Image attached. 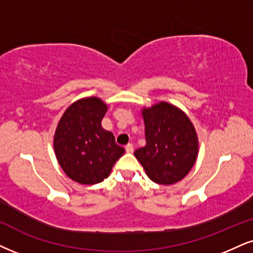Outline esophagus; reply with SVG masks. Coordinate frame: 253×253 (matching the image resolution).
Listing matches in <instances>:
<instances>
[{
	"label": "esophagus",
	"instance_id": "1",
	"mask_svg": "<svg viewBox=\"0 0 253 253\" xmlns=\"http://www.w3.org/2000/svg\"><path fill=\"white\" fill-rule=\"evenodd\" d=\"M126 151L127 152V154H132V152H133V145L131 144V143H129V144L126 145Z\"/></svg>",
	"mask_w": 253,
	"mask_h": 253
}]
</instances>
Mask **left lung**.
Masks as SVG:
<instances>
[{
	"mask_svg": "<svg viewBox=\"0 0 253 253\" xmlns=\"http://www.w3.org/2000/svg\"><path fill=\"white\" fill-rule=\"evenodd\" d=\"M145 141L133 152L152 182L170 185L183 179L197 158L198 138L191 121L167 102L143 109Z\"/></svg>",
	"mask_w": 253,
	"mask_h": 253,
	"instance_id": "obj_1",
	"label": "left lung"
}]
</instances>
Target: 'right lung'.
Wrapping results in <instances>:
<instances>
[{
    "mask_svg": "<svg viewBox=\"0 0 253 253\" xmlns=\"http://www.w3.org/2000/svg\"><path fill=\"white\" fill-rule=\"evenodd\" d=\"M108 110L97 97L73 103L60 120L54 137L58 163L69 178L80 184H97L107 178L124 154L115 136L102 127Z\"/></svg>",
    "mask_w": 253,
    "mask_h": 253,
    "instance_id": "add662e5",
    "label": "right lung"
}]
</instances>
